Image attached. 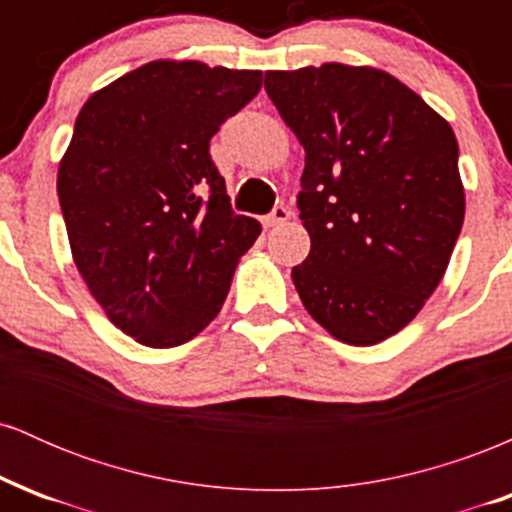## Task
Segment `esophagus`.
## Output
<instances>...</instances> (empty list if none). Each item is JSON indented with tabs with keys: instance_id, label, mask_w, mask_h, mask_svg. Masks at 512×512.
Instances as JSON below:
<instances>
[{
	"instance_id": "obj_1",
	"label": "esophagus",
	"mask_w": 512,
	"mask_h": 512,
	"mask_svg": "<svg viewBox=\"0 0 512 512\" xmlns=\"http://www.w3.org/2000/svg\"><path fill=\"white\" fill-rule=\"evenodd\" d=\"M291 219V209L289 207H284V204H276V207L272 209V214L267 216V219H264V226H281V223H286Z\"/></svg>"
}]
</instances>
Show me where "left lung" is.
I'll return each mask as SVG.
<instances>
[{"label":"left lung","instance_id":"8db88e82","mask_svg":"<svg viewBox=\"0 0 512 512\" xmlns=\"http://www.w3.org/2000/svg\"><path fill=\"white\" fill-rule=\"evenodd\" d=\"M264 88L305 149L298 296L339 342H383L424 308L462 231L455 132L380 69L327 62L267 72Z\"/></svg>","mask_w":512,"mask_h":512}]
</instances>
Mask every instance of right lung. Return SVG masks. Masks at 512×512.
I'll use <instances>...</instances> for the list:
<instances>
[{
	"label": "right lung",
	"mask_w": 512,
	"mask_h": 512,
	"mask_svg": "<svg viewBox=\"0 0 512 512\" xmlns=\"http://www.w3.org/2000/svg\"><path fill=\"white\" fill-rule=\"evenodd\" d=\"M262 72L158 60L88 98L57 173L88 291L139 344H185L226 301L262 226L238 216L209 142Z\"/></svg>",
	"instance_id": "add662e5"
}]
</instances>
